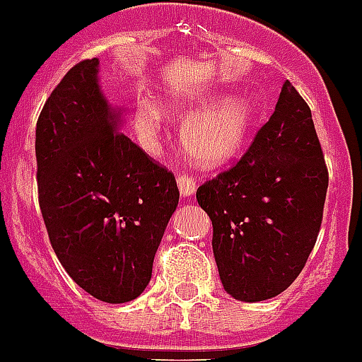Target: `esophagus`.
I'll list each match as a JSON object with an SVG mask.
<instances>
[{"label": "esophagus", "instance_id": "obj_1", "mask_svg": "<svg viewBox=\"0 0 362 362\" xmlns=\"http://www.w3.org/2000/svg\"><path fill=\"white\" fill-rule=\"evenodd\" d=\"M175 181H177L179 192H181V196L183 197L192 196V194L196 192V181H194V177H190L188 174H177Z\"/></svg>", "mask_w": 362, "mask_h": 362}]
</instances>
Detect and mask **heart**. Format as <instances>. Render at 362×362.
Returning a JSON list of instances; mask_svg holds the SVG:
<instances>
[{"instance_id": "obj_1", "label": "heart", "mask_w": 362, "mask_h": 362, "mask_svg": "<svg viewBox=\"0 0 362 362\" xmlns=\"http://www.w3.org/2000/svg\"><path fill=\"white\" fill-rule=\"evenodd\" d=\"M163 107L179 112L185 107L181 99H166ZM252 121V108L245 99H223L199 108L183 124V143L188 152L204 165H221L235 156L245 141ZM137 130L153 137L163 124L161 108L153 101H139L136 107Z\"/></svg>"}]
</instances>
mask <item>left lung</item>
<instances>
[{
    "label": "left lung",
    "instance_id": "1",
    "mask_svg": "<svg viewBox=\"0 0 362 362\" xmlns=\"http://www.w3.org/2000/svg\"><path fill=\"white\" fill-rule=\"evenodd\" d=\"M326 188L328 168L312 110L284 81L276 110L241 159L197 188L230 296L264 300L297 279L317 241Z\"/></svg>",
    "mask_w": 362,
    "mask_h": 362
}]
</instances>
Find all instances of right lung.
<instances>
[{
    "label": "right lung",
    "instance_id": "1",
    "mask_svg": "<svg viewBox=\"0 0 362 362\" xmlns=\"http://www.w3.org/2000/svg\"><path fill=\"white\" fill-rule=\"evenodd\" d=\"M98 63H76L45 101L36 179L59 263L85 292L116 305L146 288L179 190L166 166L117 130Z\"/></svg>",
    "mask_w": 362,
    "mask_h": 362
}]
</instances>
